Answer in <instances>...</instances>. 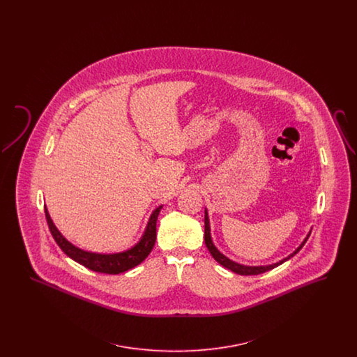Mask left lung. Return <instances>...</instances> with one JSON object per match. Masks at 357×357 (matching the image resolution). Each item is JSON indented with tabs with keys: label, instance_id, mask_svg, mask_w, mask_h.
Wrapping results in <instances>:
<instances>
[{
	"label": "left lung",
	"instance_id": "left-lung-1",
	"mask_svg": "<svg viewBox=\"0 0 357 357\" xmlns=\"http://www.w3.org/2000/svg\"><path fill=\"white\" fill-rule=\"evenodd\" d=\"M309 236H310V231L307 233L305 239L301 242V245H300L293 253H290L288 257L280 259L278 262H274V264H271V265H261V266H248V265H242V264H238L236 261L230 259L229 257H226L223 253H221V252L218 250V248L214 245L213 238H211V229H210L208 213H207V208H204V243H206V248L208 249V252H210V255H213V258H214L218 264H221L223 268H226V269H229V271H231V272L237 273V274H241V275H255V274H261V273L268 272V271H272L274 268H277L278 265H281V264H284L285 261H288L289 258H291L293 255H297V253L301 250V248L305 245L306 239H307Z\"/></svg>",
	"mask_w": 357,
	"mask_h": 357
}]
</instances>
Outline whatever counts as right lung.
<instances>
[{
    "label": "right lung",
    "instance_id": "1",
    "mask_svg": "<svg viewBox=\"0 0 357 357\" xmlns=\"http://www.w3.org/2000/svg\"><path fill=\"white\" fill-rule=\"evenodd\" d=\"M162 207H163V204L158 206L151 213L149 222L146 225L144 233L142 234V237L134 246H131L127 250L119 252V253H108V255L88 252V250L77 248L72 242H69L68 239L60 233V230L52 221L47 206H45V217H47L50 230H51L52 236L54 238L56 243L60 246V249L66 255H68L69 258H72L77 264L83 265L93 272L119 274V273L127 272V271L135 268L147 258V255L151 253L153 245H155V239H156V220H158V215H159Z\"/></svg>",
    "mask_w": 357,
    "mask_h": 357
}]
</instances>
